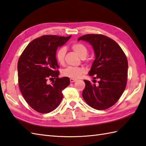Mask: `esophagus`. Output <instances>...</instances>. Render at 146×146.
<instances>
[{
	"label": "esophagus",
	"mask_w": 146,
	"mask_h": 146,
	"mask_svg": "<svg viewBox=\"0 0 146 146\" xmlns=\"http://www.w3.org/2000/svg\"><path fill=\"white\" fill-rule=\"evenodd\" d=\"M76 80H77V79H72V78H70V82H76Z\"/></svg>",
	"instance_id": "34e87169"
}]
</instances>
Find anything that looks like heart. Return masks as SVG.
I'll return each mask as SVG.
<instances>
[{"instance_id": "heart-1", "label": "heart", "mask_w": 146, "mask_h": 146, "mask_svg": "<svg viewBox=\"0 0 146 146\" xmlns=\"http://www.w3.org/2000/svg\"><path fill=\"white\" fill-rule=\"evenodd\" d=\"M72 49L76 52L78 56L83 59L85 58L88 54V49L86 46L81 43H74L72 45ZM66 52V48L64 47L59 48L56 52V59L60 64H63L64 62V57ZM86 72L85 68L82 67H68L65 69L62 74L63 76L70 77L72 79L79 78L82 74Z\"/></svg>"}]
</instances>
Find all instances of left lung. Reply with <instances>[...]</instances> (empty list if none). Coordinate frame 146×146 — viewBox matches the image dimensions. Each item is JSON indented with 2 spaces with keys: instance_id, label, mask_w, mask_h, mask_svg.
I'll return each instance as SVG.
<instances>
[{
  "instance_id": "1",
  "label": "left lung",
  "mask_w": 146,
  "mask_h": 146,
  "mask_svg": "<svg viewBox=\"0 0 146 146\" xmlns=\"http://www.w3.org/2000/svg\"><path fill=\"white\" fill-rule=\"evenodd\" d=\"M89 42L94 51L95 60L89 72L99 79L96 86L87 80L82 97L87 104L97 110L111 108L121 98L127 84L128 62L118 44L101 34H87L78 38Z\"/></svg>"
}]
</instances>
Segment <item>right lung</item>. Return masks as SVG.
Returning <instances> with one entry per match:
<instances>
[{
    "mask_svg": "<svg viewBox=\"0 0 146 146\" xmlns=\"http://www.w3.org/2000/svg\"><path fill=\"white\" fill-rule=\"evenodd\" d=\"M71 37L42 35L28 44L17 64L19 86L25 101L38 112L56 109L63 98L62 90L70 84L69 77L59 78L57 48ZM56 80L48 84L47 80Z\"/></svg>",
    "mask_w": 146,
    "mask_h": 146,
    "instance_id": "add662e5",
    "label": "right lung"
}]
</instances>
